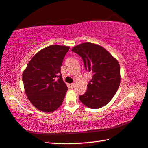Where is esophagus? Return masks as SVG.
<instances>
[{"label": "esophagus", "instance_id": "obj_1", "mask_svg": "<svg viewBox=\"0 0 148 148\" xmlns=\"http://www.w3.org/2000/svg\"><path fill=\"white\" fill-rule=\"evenodd\" d=\"M70 87H71V88H74V87H75V83H71V84H70Z\"/></svg>", "mask_w": 148, "mask_h": 148}]
</instances>
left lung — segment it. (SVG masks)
<instances>
[{"mask_svg": "<svg viewBox=\"0 0 148 148\" xmlns=\"http://www.w3.org/2000/svg\"><path fill=\"white\" fill-rule=\"evenodd\" d=\"M71 51L81 57L85 69L93 75L79 100L90 108L103 107L119 89L121 79L119 61L103 47L90 42L77 45Z\"/></svg>", "mask_w": 148, "mask_h": 148, "instance_id": "1", "label": "left lung"}]
</instances>
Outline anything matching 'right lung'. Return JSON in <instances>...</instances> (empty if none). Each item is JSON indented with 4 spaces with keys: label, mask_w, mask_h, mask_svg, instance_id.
I'll return each instance as SVG.
<instances>
[{
    "label": "right lung",
    "mask_w": 148,
    "mask_h": 148,
    "mask_svg": "<svg viewBox=\"0 0 148 148\" xmlns=\"http://www.w3.org/2000/svg\"><path fill=\"white\" fill-rule=\"evenodd\" d=\"M69 47L51 45L31 59L22 74L25 92L30 103L42 112H51L62 104L67 87L61 67Z\"/></svg>",
    "instance_id": "right-lung-1"
}]
</instances>
